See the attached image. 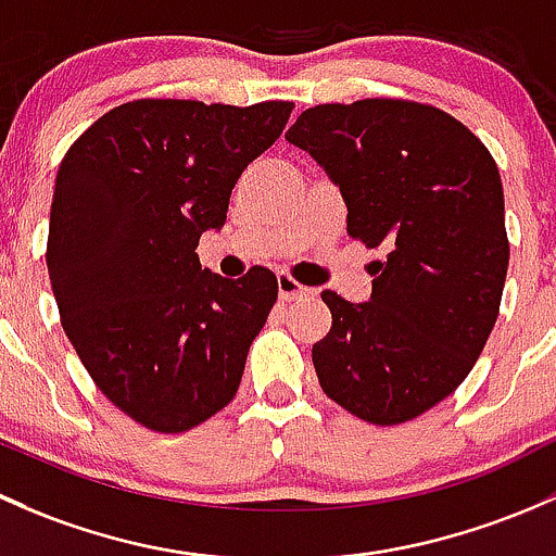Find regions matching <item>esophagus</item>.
<instances>
[{
	"label": "esophagus",
	"mask_w": 556,
	"mask_h": 556,
	"mask_svg": "<svg viewBox=\"0 0 556 556\" xmlns=\"http://www.w3.org/2000/svg\"><path fill=\"white\" fill-rule=\"evenodd\" d=\"M313 289H307V286L296 283L294 278L286 276V273H280L278 276V296L283 302H291V300H300V296H311Z\"/></svg>",
	"instance_id": "obj_1"
}]
</instances>
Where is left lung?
<instances>
[{
	"label": "left lung",
	"mask_w": 556,
	"mask_h": 556,
	"mask_svg": "<svg viewBox=\"0 0 556 556\" xmlns=\"http://www.w3.org/2000/svg\"><path fill=\"white\" fill-rule=\"evenodd\" d=\"M286 141L311 152L348 205V236L386 249L369 302L320 300L331 329L313 366L331 402L399 426L477 364L508 270L503 185L488 147L442 109L364 99L305 109Z\"/></svg>",
	"instance_id": "1"
}]
</instances>
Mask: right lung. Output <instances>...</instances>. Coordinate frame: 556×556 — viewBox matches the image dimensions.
<instances>
[{
  "mask_svg": "<svg viewBox=\"0 0 556 556\" xmlns=\"http://www.w3.org/2000/svg\"><path fill=\"white\" fill-rule=\"evenodd\" d=\"M291 109L128 101L61 160L45 254L61 326L99 391L150 431H190L238 393L278 280L222 278L194 249Z\"/></svg>",
  "mask_w": 556,
  "mask_h": 556,
  "instance_id": "obj_1",
  "label": "right lung"
}]
</instances>
